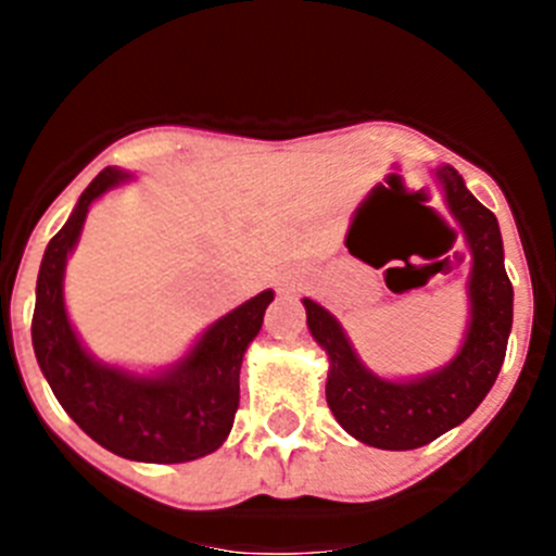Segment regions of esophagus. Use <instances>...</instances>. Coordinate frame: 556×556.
Listing matches in <instances>:
<instances>
[{
    "instance_id": "obj_1",
    "label": "esophagus",
    "mask_w": 556,
    "mask_h": 556,
    "mask_svg": "<svg viewBox=\"0 0 556 556\" xmlns=\"http://www.w3.org/2000/svg\"><path fill=\"white\" fill-rule=\"evenodd\" d=\"M278 289H281V292H294V281H289V278H281V281H278Z\"/></svg>"
}]
</instances>
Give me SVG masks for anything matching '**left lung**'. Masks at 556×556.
Instances as JSON below:
<instances>
[{"label":"left lung","mask_w":556,"mask_h":556,"mask_svg":"<svg viewBox=\"0 0 556 556\" xmlns=\"http://www.w3.org/2000/svg\"><path fill=\"white\" fill-rule=\"evenodd\" d=\"M434 180L470 253L468 323L443 367L420 376H378L362 362L342 323L303 298L308 331L328 356V409L358 443L381 451L420 448L465 424L495 384L513 331V283L504 269L498 219L451 164L437 166Z\"/></svg>","instance_id":"1"}]
</instances>
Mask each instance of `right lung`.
<instances>
[{"label":"right lung","mask_w":556,"mask_h":556,"mask_svg":"<svg viewBox=\"0 0 556 556\" xmlns=\"http://www.w3.org/2000/svg\"><path fill=\"white\" fill-rule=\"evenodd\" d=\"M132 172L108 166L52 236L41 258L33 314V351L58 404L111 454L152 465H178L214 454L233 429L244 351L262 331L275 292L264 289L211 323L189 351L164 367L132 370L88 351L66 312L68 255L80 242L88 208Z\"/></svg>","instance_id":"add662e5"}]
</instances>
